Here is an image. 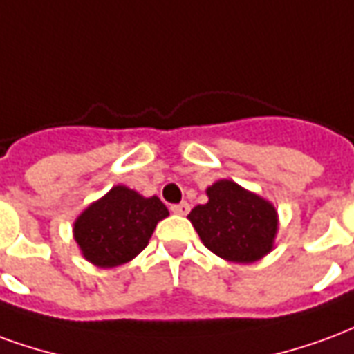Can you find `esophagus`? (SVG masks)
Listing matches in <instances>:
<instances>
[{
  "label": "esophagus",
  "instance_id": "obj_1",
  "mask_svg": "<svg viewBox=\"0 0 354 354\" xmlns=\"http://www.w3.org/2000/svg\"><path fill=\"white\" fill-rule=\"evenodd\" d=\"M170 212H174V214H178V216H185L187 214V212H189V205H187V203H180V205H172V207H170Z\"/></svg>",
  "mask_w": 354,
  "mask_h": 354
}]
</instances>
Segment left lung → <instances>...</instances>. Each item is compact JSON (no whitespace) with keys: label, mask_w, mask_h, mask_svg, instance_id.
Returning <instances> with one entry per match:
<instances>
[{"label":"left lung","mask_w":354,"mask_h":354,"mask_svg":"<svg viewBox=\"0 0 354 354\" xmlns=\"http://www.w3.org/2000/svg\"><path fill=\"white\" fill-rule=\"evenodd\" d=\"M208 201L189 212V222L210 252L227 261L252 263L273 250L279 230L274 207L233 180H218Z\"/></svg>","instance_id":"obj_1"}]
</instances>
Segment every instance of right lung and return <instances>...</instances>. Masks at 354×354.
<instances>
[{"label":"right lung","instance_id":"right-lung-1","mask_svg":"<svg viewBox=\"0 0 354 354\" xmlns=\"http://www.w3.org/2000/svg\"><path fill=\"white\" fill-rule=\"evenodd\" d=\"M167 216L169 208L159 197H144L127 185H115L77 216L73 239L93 266H123L146 248L155 225Z\"/></svg>","mask_w":354,"mask_h":354}]
</instances>
